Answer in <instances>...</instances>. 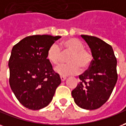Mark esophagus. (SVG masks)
<instances>
[{
	"mask_svg": "<svg viewBox=\"0 0 126 126\" xmlns=\"http://www.w3.org/2000/svg\"><path fill=\"white\" fill-rule=\"evenodd\" d=\"M60 79L62 81H64L66 79V77H64V76H60Z\"/></svg>",
	"mask_w": 126,
	"mask_h": 126,
	"instance_id": "esophagus-1",
	"label": "esophagus"
}]
</instances>
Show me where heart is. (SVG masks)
<instances>
[{
	"label": "heart",
	"instance_id": "heart-1",
	"mask_svg": "<svg viewBox=\"0 0 126 126\" xmlns=\"http://www.w3.org/2000/svg\"><path fill=\"white\" fill-rule=\"evenodd\" d=\"M62 51H61V50ZM70 53L68 56V64H60L56 68V71L62 76L79 74L82 70L90 66L93 60L91 52L84 47V44L77 38H69L60 44L50 46L47 52V58L53 64H58L62 60L63 54Z\"/></svg>",
	"mask_w": 126,
	"mask_h": 126
}]
</instances>
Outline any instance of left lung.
<instances>
[{
    "label": "left lung",
    "instance_id": "1",
    "mask_svg": "<svg viewBox=\"0 0 126 126\" xmlns=\"http://www.w3.org/2000/svg\"><path fill=\"white\" fill-rule=\"evenodd\" d=\"M91 48L93 59L80 82L72 91L75 103L84 110L101 107L110 98L117 80V59L112 47L97 37L81 35Z\"/></svg>",
    "mask_w": 126,
    "mask_h": 126
}]
</instances>
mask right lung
Masks as SVG:
<instances>
[{"mask_svg": "<svg viewBox=\"0 0 126 126\" xmlns=\"http://www.w3.org/2000/svg\"><path fill=\"white\" fill-rule=\"evenodd\" d=\"M60 36L35 35L15 45L9 60V84L21 103L29 110L48 105L61 83L54 72L47 52Z\"/></svg>", "mask_w": 126, "mask_h": 126, "instance_id": "right-lung-1", "label": "right lung"}]
</instances>
